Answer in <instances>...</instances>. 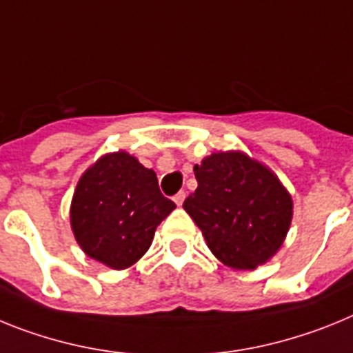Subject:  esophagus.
Returning a JSON list of instances; mask_svg holds the SVG:
<instances>
[{
    "label": "esophagus",
    "instance_id": "1",
    "mask_svg": "<svg viewBox=\"0 0 353 353\" xmlns=\"http://www.w3.org/2000/svg\"><path fill=\"white\" fill-rule=\"evenodd\" d=\"M185 199H186L185 192H179V194L174 195V202H176L177 206H183V202H185Z\"/></svg>",
    "mask_w": 353,
    "mask_h": 353
}]
</instances>
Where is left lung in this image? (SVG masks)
<instances>
[{
	"instance_id": "8db88e82",
	"label": "left lung",
	"mask_w": 353,
	"mask_h": 353,
	"mask_svg": "<svg viewBox=\"0 0 353 353\" xmlns=\"http://www.w3.org/2000/svg\"><path fill=\"white\" fill-rule=\"evenodd\" d=\"M194 172L199 186L183 208L213 256L232 270L270 261L293 219V199L279 177L241 151L213 152Z\"/></svg>"
}]
</instances>
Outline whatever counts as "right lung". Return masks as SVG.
<instances>
[{"mask_svg": "<svg viewBox=\"0 0 353 353\" xmlns=\"http://www.w3.org/2000/svg\"><path fill=\"white\" fill-rule=\"evenodd\" d=\"M176 204L158 177L130 152L103 154L83 172L70 201V229L85 254L124 270L149 250L156 228Z\"/></svg>", "mask_w": 353, "mask_h": 353, "instance_id": "add662e5", "label": "right lung"}]
</instances>
